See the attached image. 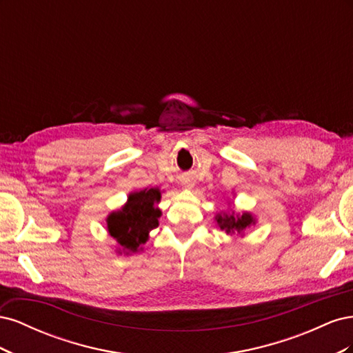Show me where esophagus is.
<instances>
[{"instance_id": "1", "label": "esophagus", "mask_w": 353, "mask_h": 353, "mask_svg": "<svg viewBox=\"0 0 353 353\" xmlns=\"http://www.w3.org/2000/svg\"><path fill=\"white\" fill-rule=\"evenodd\" d=\"M183 184H184V187H187V188H191V187H193V185H194V184H193V181H191V179H188V178L183 181Z\"/></svg>"}]
</instances>
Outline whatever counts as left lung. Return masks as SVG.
Masks as SVG:
<instances>
[{
  "instance_id": "obj_1",
  "label": "left lung",
  "mask_w": 353,
  "mask_h": 353,
  "mask_svg": "<svg viewBox=\"0 0 353 353\" xmlns=\"http://www.w3.org/2000/svg\"><path fill=\"white\" fill-rule=\"evenodd\" d=\"M215 221L222 231H225L227 234H231V236L232 234H241L243 236V232L248 228H250L252 225H254V222H256V219L249 212H243L241 215L240 213L237 215V213H234V212L218 213V215L215 216Z\"/></svg>"
}]
</instances>
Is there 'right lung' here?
I'll return each mask as SVG.
<instances>
[{"label":"right lung","mask_w":353,"mask_h":353,"mask_svg":"<svg viewBox=\"0 0 353 353\" xmlns=\"http://www.w3.org/2000/svg\"><path fill=\"white\" fill-rule=\"evenodd\" d=\"M159 188H144L128 196L122 209L112 212L105 219L110 236L121 245L119 253H137L143 250L148 234L159 225L162 215L156 203L160 201Z\"/></svg>","instance_id":"add662e5"}]
</instances>
